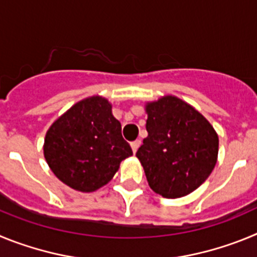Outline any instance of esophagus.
<instances>
[{"instance_id": "1", "label": "esophagus", "mask_w": 257, "mask_h": 257, "mask_svg": "<svg viewBox=\"0 0 257 257\" xmlns=\"http://www.w3.org/2000/svg\"><path fill=\"white\" fill-rule=\"evenodd\" d=\"M140 144H142V142H140V140H135V142L131 143V148H133L134 154L136 153V151H138V148L140 147Z\"/></svg>"}]
</instances>
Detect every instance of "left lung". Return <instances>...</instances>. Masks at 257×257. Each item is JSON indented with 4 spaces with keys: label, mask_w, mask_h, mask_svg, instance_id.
<instances>
[{
    "label": "left lung",
    "mask_w": 257,
    "mask_h": 257,
    "mask_svg": "<svg viewBox=\"0 0 257 257\" xmlns=\"http://www.w3.org/2000/svg\"><path fill=\"white\" fill-rule=\"evenodd\" d=\"M148 136L136 152L149 187L165 198L187 196L216 165L219 138L198 110L172 95L145 105Z\"/></svg>",
    "instance_id": "8db88e82"
}]
</instances>
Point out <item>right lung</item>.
<instances>
[{
	"instance_id": "1",
	"label": "right lung",
	"mask_w": 257,
	"mask_h": 257,
	"mask_svg": "<svg viewBox=\"0 0 257 257\" xmlns=\"http://www.w3.org/2000/svg\"><path fill=\"white\" fill-rule=\"evenodd\" d=\"M121 130L105 97H86L50 126L44 144L45 160L68 187L95 192L112 180L122 161L133 156Z\"/></svg>"
}]
</instances>
